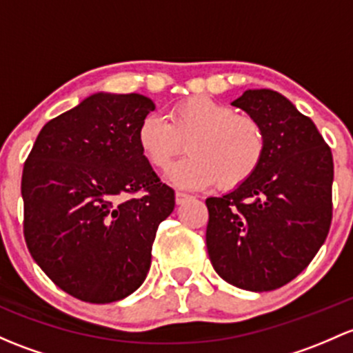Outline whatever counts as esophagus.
<instances>
[{"label": "esophagus", "mask_w": 353, "mask_h": 353, "mask_svg": "<svg viewBox=\"0 0 353 353\" xmlns=\"http://www.w3.org/2000/svg\"><path fill=\"white\" fill-rule=\"evenodd\" d=\"M188 199H191V196L186 194V192H181V191L176 192V203H177V205H183V203H186Z\"/></svg>", "instance_id": "1"}]
</instances>
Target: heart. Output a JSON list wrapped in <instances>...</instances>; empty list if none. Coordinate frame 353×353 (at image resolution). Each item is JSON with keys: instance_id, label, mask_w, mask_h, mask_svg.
Masks as SVG:
<instances>
[{"instance_id": "1", "label": "heart", "mask_w": 353, "mask_h": 353, "mask_svg": "<svg viewBox=\"0 0 353 353\" xmlns=\"http://www.w3.org/2000/svg\"><path fill=\"white\" fill-rule=\"evenodd\" d=\"M140 150L155 169L170 165L186 143L188 157L167 174L177 188L223 189L245 183L261 165L265 152L262 127L247 114L210 98H191L179 103L165 118L150 114L140 123Z\"/></svg>"}]
</instances>
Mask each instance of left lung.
I'll return each mask as SVG.
<instances>
[{"mask_svg":"<svg viewBox=\"0 0 353 353\" xmlns=\"http://www.w3.org/2000/svg\"><path fill=\"white\" fill-rule=\"evenodd\" d=\"M262 127L265 152L240 186L206 199V247L218 276L272 291L306 269L332 223L333 159L313 121L272 89L232 103Z\"/></svg>","mask_w":353,"mask_h":353,"instance_id":"8db88e82","label":"left lung"}]
</instances>
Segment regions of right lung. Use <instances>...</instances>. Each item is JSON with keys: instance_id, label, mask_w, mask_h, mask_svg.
Wrapping results in <instances>:
<instances>
[{"instance_id": "1", "label": "right lung", "mask_w": 353, "mask_h": 353, "mask_svg": "<svg viewBox=\"0 0 353 353\" xmlns=\"http://www.w3.org/2000/svg\"><path fill=\"white\" fill-rule=\"evenodd\" d=\"M155 110L143 94L99 91L43 125L21 176L25 240L62 291L105 304L145 281L174 191L140 150L139 127ZM143 188L140 199H127Z\"/></svg>"}]
</instances>
